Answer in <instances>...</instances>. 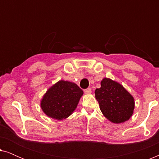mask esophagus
Masks as SVG:
<instances>
[{"mask_svg": "<svg viewBox=\"0 0 159 159\" xmlns=\"http://www.w3.org/2000/svg\"><path fill=\"white\" fill-rule=\"evenodd\" d=\"M84 92L85 94H90V93H92V90H91V88H88L85 89V90H84Z\"/></svg>", "mask_w": 159, "mask_h": 159, "instance_id": "1", "label": "esophagus"}]
</instances>
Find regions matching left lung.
Wrapping results in <instances>:
<instances>
[{
  "instance_id": "obj_1",
  "label": "left lung",
  "mask_w": 159,
  "mask_h": 159,
  "mask_svg": "<svg viewBox=\"0 0 159 159\" xmlns=\"http://www.w3.org/2000/svg\"><path fill=\"white\" fill-rule=\"evenodd\" d=\"M95 95L101 112L111 122H125L133 114L134 98L121 84L109 78H103Z\"/></svg>"
}]
</instances>
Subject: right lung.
<instances>
[{"mask_svg": "<svg viewBox=\"0 0 159 159\" xmlns=\"http://www.w3.org/2000/svg\"><path fill=\"white\" fill-rule=\"evenodd\" d=\"M82 95L83 91L77 84L60 80L43 95L41 108L48 116L62 120L72 114Z\"/></svg>", "mask_w": 159, "mask_h": 159, "instance_id": "1", "label": "right lung"}]
</instances>
